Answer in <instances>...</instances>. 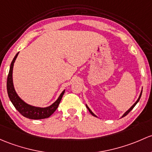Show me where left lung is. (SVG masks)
Here are the masks:
<instances>
[{
	"mask_svg": "<svg viewBox=\"0 0 152 152\" xmlns=\"http://www.w3.org/2000/svg\"><path fill=\"white\" fill-rule=\"evenodd\" d=\"M142 91H143V87H142V89H141V92H140V95H139V97H138V100H136V101H135V103H134V104H133V105H132V106H131V107H130V108H129V109H128V110H127V111H126V112H125V113H124V114H123L122 116H121V118L124 117V116H126V115H127V114H129V113H130V111H132V108H134V107H135V105H136V104H137V103H138V101H139V100H140V97H141V95H142ZM86 106H87V109H88V110H89V112H90V114H92V116H95V117H97V116H96V115H95V114H94V113H93V112H92V111H91V109H90V108H89V107H88V105H87V104H86Z\"/></svg>",
	"mask_w": 152,
	"mask_h": 152,
	"instance_id": "obj_1",
	"label": "left lung"
}]
</instances>
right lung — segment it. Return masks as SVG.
I'll list each match as a JSON object with an SVG mask.
<instances>
[{"mask_svg": "<svg viewBox=\"0 0 152 152\" xmlns=\"http://www.w3.org/2000/svg\"><path fill=\"white\" fill-rule=\"evenodd\" d=\"M19 53L20 52H18L13 59L10 65V68H9V75H8L6 87H7V92L9 99L16 109L25 117L30 119H42L49 117L58 107L60 101H61L62 97L65 93V89H64L61 92L58 98L52 105L47 107L34 106V105H30L24 101L16 92L14 83H13V68H14V64L15 63V60Z\"/></svg>", "mask_w": 152, "mask_h": 152, "instance_id": "1", "label": "right lung"}]
</instances>
